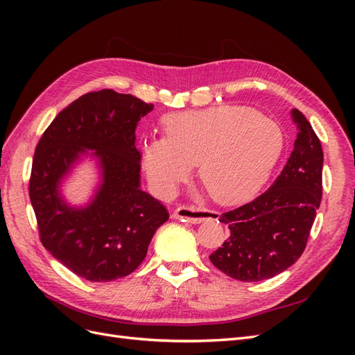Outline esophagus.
<instances>
[{
  "instance_id": "34e87169",
  "label": "esophagus",
  "mask_w": 355,
  "mask_h": 355,
  "mask_svg": "<svg viewBox=\"0 0 355 355\" xmlns=\"http://www.w3.org/2000/svg\"><path fill=\"white\" fill-rule=\"evenodd\" d=\"M173 218L191 223H200L204 219L218 218L216 211H210L206 209H200L196 206H180L173 211Z\"/></svg>"
}]
</instances>
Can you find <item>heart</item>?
I'll use <instances>...</instances> for the list:
<instances>
[{"label": "heart", "mask_w": 355, "mask_h": 355, "mask_svg": "<svg viewBox=\"0 0 355 355\" xmlns=\"http://www.w3.org/2000/svg\"><path fill=\"white\" fill-rule=\"evenodd\" d=\"M166 137H149L142 159L155 185L170 192L198 164L209 197L231 206L250 200L280 159L284 136L274 121L244 106L222 105L163 118Z\"/></svg>", "instance_id": "1"}]
</instances>
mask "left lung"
I'll list each match as a JSON object with an SVG mask.
<instances>
[{
    "label": "left lung",
    "mask_w": 355,
    "mask_h": 355,
    "mask_svg": "<svg viewBox=\"0 0 355 355\" xmlns=\"http://www.w3.org/2000/svg\"><path fill=\"white\" fill-rule=\"evenodd\" d=\"M295 148L274 184L253 201L222 213L231 235L209 257L234 280L262 282L304 253L323 194V149L305 115L292 111Z\"/></svg>",
    "instance_id": "8db88e82"
}]
</instances>
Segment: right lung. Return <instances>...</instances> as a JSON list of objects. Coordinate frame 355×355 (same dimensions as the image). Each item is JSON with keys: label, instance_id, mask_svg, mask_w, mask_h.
I'll return each instance as SVG.
<instances>
[{"label": "right lung", "instance_id": "add662e5", "mask_svg": "<svg viewBox=\"0 0 355 355\" xmlns=\"http://www.w3.org/2000/svg\"><path fill=\"white\" fill-rule=\"evenodd\" d=\"M153 103L105 89L60 111L42 133L32 159L29 198L40 240L51 256L84 280L108 283L132 274L145 259L167 209L141 189L136 125ZM87 148L100 159L103 184L85 208L58 194L60 179Z\"/></svg>", "mask_w": 355, "mask_h": 355}]
</instances>
